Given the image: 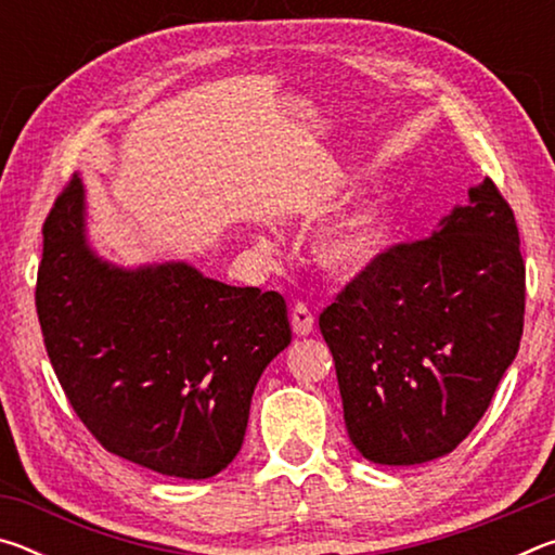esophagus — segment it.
Segmentation results:
<instances>
[{"label":"esophagus","mask_w":555,"mask_h":555,"mask_svg":"<svg viewBox=\"0 0 555 555\" xmlns=\"http://www.w3.org/2000/svg\"><path fill=\"white\" fill-rule=\"evenodd\" d=\"M313 323L315 318L311 313V308H308L306 304H296L294 308H291V327H294L296 335H311L313 333Z\"/></svg>","instance_id":"34e87169"}]
</instances>
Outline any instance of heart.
Instances as JSON below:
<instances>
[{
  "instance_id": "obj_1",
  "label": "heart",
  "mask_w": 555,
  "mask_h": 555,
  "mask_svg": "<svg viewBox=\"0 0 555 555\" xmlns=\"http://www.w3.org/2000/svg\"><path fill=\"white\" fill-rule=\"evenodd\" d=\"M389 230V198L374 193L345 215L335 228L315 244V259L335 276H352L379 255ZM264 244V240H261Z\"/></svg>"
}]
</instances>
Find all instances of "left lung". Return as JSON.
Segmentation results:
<instances>
[{"label": "left lung", "mask_w": 555, "mask_h": 555, "mask_svg": "<svg viewBox=\"0 0 555 555\" xmlns=\"http://www.w3.org/2000/svg\"><path fill=\"white\" fill-rule=\"evenodd\" d=\"M426 240L374 257L321 313L345 426L379 465L467 438L519 352L526 269L509 203L485 178Z\"/></svg>", "instance_id": "1"}]
</instances>
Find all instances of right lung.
<instances>
[{
    "label": "right lung",
    "instance_id": "obj_1",
    "mask_svg": "<svg viewBox=\"0 0 555 555\" xmlns=\"http://www.w3.org/2000/svg\"><path fill=\"white\" fill-rule=\"evenodd\" d=\"M36 313L55 377L102 448L183 480L232 463L261 372L291 343L276 291L228 286L185 261L100 259L80 176L43 222Z\"/></svg>",
    "mask_w": 555,
    "mask_h": 555
}]
</instances>
